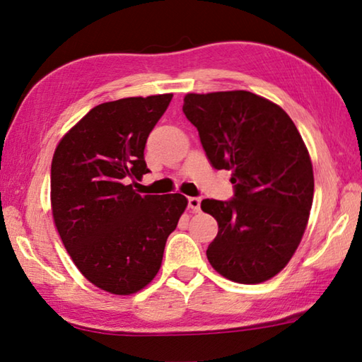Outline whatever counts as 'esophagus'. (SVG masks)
Returning a JSON list of instances; mask_svg holds the SVG:
<instances>
[{"label": "esophagus", "instance_id": "34e87169", "mask_svg": "<svg viewBox=\"0 0 362 362\" xmlns=\"http://www.w3.org/2000/svg\"><path fill=\"white\" fill-rule=\"evenodd\" d=\"M188 207L193 212H199V209H201V198H198V196H192V198H188Z\"/></svg>", "mask_w": 362, "mask_h": 362}]
</instances>
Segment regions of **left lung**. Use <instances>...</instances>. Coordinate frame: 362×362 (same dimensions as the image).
Returning <instances> with one entry per match:
<instances>
[{
  "instance_id": "obj_1",
  "label": "left lung",
  "mask_w": 362,
  "mask_h": 362,
  "mask_svg": "<svg viewBox=\"0 0 362 362\" xmlns=\"http://www.w3.org/2000/svg\"><path fill=\"white\" fill-rule=\"evenodd\" d=\"M183 113L212 168L231 170L233 198L203 199L218 233L206 250L235 283H263L298 247L313 203L308 150L283 108L249 90L187 94Z\"/></svg>"
}]
</instances>
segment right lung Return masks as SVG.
Masks as SVG:
<instances>
[{"mask_svg":"<svg viewBox=\"0 0 362 362\" xmlns=\"http://www.w3.org/2000/svg\"><path fill=\"white\" fill-rule=\"evenodd\" d=\"M173 94L100 103L65 134L51 166L54 223L84 278L129 296L156 276L188 204L180 193L139 194L144 150Z\"/></svg>","mask_w":362,"mask_h":362,"instance_id":"1","label":"right lung"}]
</instances>
